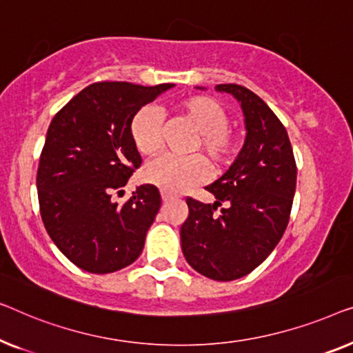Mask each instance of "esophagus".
<instances>
[{
  "label": "esophagus",
  "mask_w": 353,
  "mask_h": 353,
  "mask_svg": "<svg viewBox=\"0 0 353 353\" xmlns=\"http://www.w3.org/2000/svg\"><path fill=\"white\" fill-rule=\"evenodd\" d=\"M161 198H163V201H171V200H174L176 198V195H171V193H168V192H161Z\"/></svg>",
  "instance_id": "34e87169"
}]
</instances>
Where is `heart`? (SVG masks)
<instances>
[{
    "instance_id": "1",
    "label": "heart",
    "mask_w": 353,
    "mask_h": 353,
    "mask_svg": "<svg viewBox=\"0 0 353 353\" xmlns=\"http://www.w3.org/2000/svg\"><path fill=\"white\" fill-rule=\"evenodd\" d=\"M174 112L195 129L198 139L193 150H201L214 166L225 165L238 152L240 141L228 129L225 108L210 96H190L174 107ZM131 141L143 157H153L161 148V117L157 108L142 107L129 126ZM208 166L201 157H163L143 170V181L170 193H181L201 182Z\"/></svg>"
}]
</instances>
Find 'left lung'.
<instances>
[{
    "mask_svg": "<svg viewBox=\"0 0 353 353\" xmlns=\"http://www.w3.org/2000/svg\"><path fill=\"white\" fill-rule=\"evenodd\" d=\"M216 91L241 103L246 141L225 174L206 187L216 196L212 205L187 198L181 243L198 274L232 281L251 274L281 240L297 168L285 126L257 94L240 84H217Z\"/></svg>",
    "mask_w": 353,
    "mask_h": 353,
    "instance_id": "1",
    "label": "left lung"
}]
</instances>
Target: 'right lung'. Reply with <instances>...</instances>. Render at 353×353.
Returning a JSON list of instances; mask_svg holds the SVG:
<instances>
[{"label":"right lung","mask_w":353,"mask_h":353,"mask_svg":"<svg viewBox=\"0 0 353 353\" xmlns=\"http://www.w3.org/2000/svg\"><path fill=\"white\" fill-rule=\"evenodd\" d=\"M172 86L94 83L52 118L37 174L39 212L54 245L79 269L112 274L141 256L160 192L145 183L121 206L112 193L142 163L129 134L132 117Z\"/></svg>","instance_id":"1"}]
</instances>
